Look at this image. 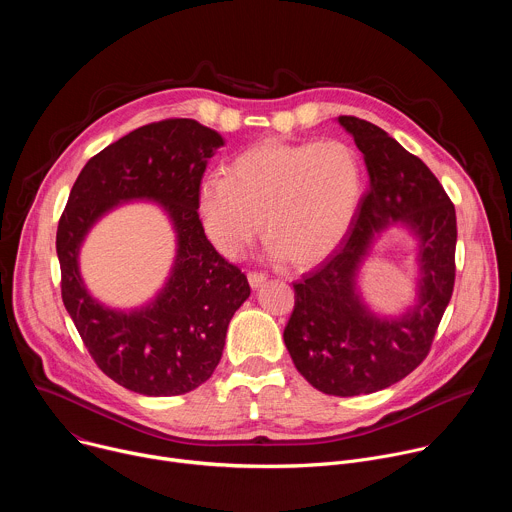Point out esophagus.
<instances>
[{
    "instance_id": "1",
    "label": "esophagus",
    "mask_w": 512,
    "mask_h": 512,
    "mask_svg": "<svg viewBox=\"0 0 512 512\" xmlns=\"http://www.w3.org/2000/svg\"><path fill=\"white\" fill-rule=\"evenodd\" d=\"M249 283H251V287H261L263 283H265V273H259V271H249Z\"/></svg>"
}]
</instances>
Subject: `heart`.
<instances>
[{
  "instance_id": "heart-1",
  "label": "heart",
  "mask_w": 512,
  "mask_h": 512,
  "mask_svg": "<svg viewBox=\"0 0 512 512\" xmlns=\"http://www.w3.org/2000/svg\"><path fill=\"white\" fill-rule=\"evenodd\" d=\"M360 200L362 168L344 141L267 139L241 152L227 176L202 180L198 212L227 257H239L265 223L271 255L314 265L344 241Z\"/></svg>"
}]
</instances>
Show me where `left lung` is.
Here are the masks:
<instances>
[{"mask_svg": "<svg viewBox=\"0 0 512 512\" xmlns=\"http://www.w3.org/2000/svg\"><path fill=\"white\" fill-rule=\"evenodd\" d=\"M352 135L369 172V192L338 251L294 283L296 306L283 330L302 377L326 395H369L417 369L450 304L456 277V210L431 170L381 127L350 115ZM393 224L418 241L416 302L399 317L373 313L357 273L376 239Z\"/></svg>", "mask_w": 512, "mask_h": 512, "instance_id": "obj_1", "label": "left lung"}]
</instances>
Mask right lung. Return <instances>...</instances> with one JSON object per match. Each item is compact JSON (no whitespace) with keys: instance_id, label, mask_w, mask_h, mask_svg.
I'll list each match as a JSON object with an SVG mask.
<instances>
[{"instance_id":"obj_1","label":"right lung","mask_w":512,"mask_h":512,"mask_svg":"<svg viewBox=\"0 0 512 512\" xmlns=\"http://www.w3.org/2000/svg\"><path fill=\"white\" fill-rule=\"evenodd\" d=\"M221 133L194 119L143 125L87 162L70 190L56 231L62 302L97 367L121 387L148 395H184L214 373L227 328L249 298L241 269L204 235L198 190ZM156 201L177 233V257L165 287L145 307L117 311L90 296L78 253L88 231L117 205Z\"/></svg>"}]
</instances>
